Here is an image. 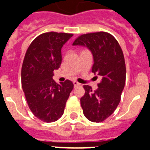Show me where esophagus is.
Returning a JSON list of instances; mask_svg holds the SVG:
<instances>
[{
  "mask_svg": "<svg viewBox=\"0 0 150 150\" xmlns=\"http://www.w3.org/2000/svg\"><path fill=\"white\" fill-rule=\"evenodd\" d=\"M73 83H74V87H76V86H79V83H78V82H76V81H74L73 82Z\"/></svg>",
  "mask_w": 150,
  "mask_h": 150,
  "instance_id": "34e87169",
  "label": "esophagus"
}]
</instances>
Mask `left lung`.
I'll return each instance as SVG.
<instances>
[{
  "instance_id": "1",
  "label": "left lung",
  "mask_w": 150,
  "mask_h": 150,
  "mask_svg": "<svg viewBox=\"0 0 150 150\" xmlns=\"http://www.w3.org/2000/svg\"><path fill=\"white\" fill-rule=\"evenodd\" d=\"M74 46H86L93 55L91 71L101 76L98 88L83 86L85 95L80 98L83 114L89 121L100 122L109 117L121 100L126 78L124 55L118 41L104 31L83 34Z\"/></svg>"
}]
</instances>
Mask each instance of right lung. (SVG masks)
Listing matches in <instances>:
<instances>
[{"label": "right lung", "mask_w": 150, "mask_h": 150, "mask_svg": "<svg viewBox=\"0 0 150 150\" xmlns=\"http://www.w3.org/2000/svg\"><path fill=\"white\" fill-rule=\"evenodd\" d=\"M73 36L47 32L31 42L22 67V86L28 107L41 121L52 122L62 117L74 88L71 80L60 84L53 80L54 70L60 67L62 48Z\"/></svg>", "instance_id": "obj_1"}]
</instances>
